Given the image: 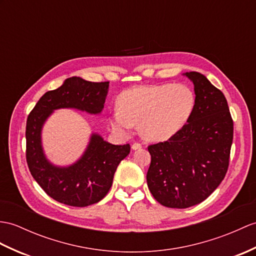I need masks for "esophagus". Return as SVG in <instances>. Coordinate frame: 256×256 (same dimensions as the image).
I'll use <instances>...</instances> for the list:
<instances>
[{"mask_svg":"<svg viewBox=\"0 0 256 256\" xmlns=\"http://www.w3.org/2000/svg\"><path fill=\"white\" fill-rule=\"evenodd\" d=\"M140 148H142V144H140V142H133L132 144L133 150H140Z\"/></svg>","mask_w":256,"mask_h":256,"instance_id":"1","label":"esophagus"}]
</instances>
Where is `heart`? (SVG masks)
Masks as SVG:
<instances>
[{
	"mask_svg": "<svg viewBox=\"0 0 256 256\" xmlns=\"http://www.w3.org/2000/svg\"><path fill=\"white\" fill-rule=\"evenodd\" d=\"M111 112L110 124L114 130L128 135L136 123L148 140L171 138L186 126L195 106V94L184 84L140 86L128 89L118 98Z\"/></svg>",
	"mask_w": 256,
	"mask_h": 256,
	"instance_id": "heart-1",
	"label": "heart"
}]
</instances>
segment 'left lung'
I'll return each instance as SVG.
<instances>
[{"label":"left lung","instance_id":"obj_1","mask_svg":"<svg viewBox=\"0 0 256 256\" xmlns=\"http://www.w3.org/2000/svg\"><path fill=\"white\" fill-rule=\"evenodd\" d=\"M183 75L194 84L193 114L168 140L148 146V188L158 203L170 208L200 204L215 191L227 174L234 138L224 94L203 74Z\"/></svg>","mask_w":256,"mask_h":256}]
</instances>
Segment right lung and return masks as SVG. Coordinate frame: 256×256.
<instances>
[{
	"label": "right lung",
	"mask_w": 256,
	"mask_h": 256,
	"mask_svg": "<svg viewBox=\"0 0 256 256\" xmlns=\"http://www.w3.org/2000/svg\"><path fill=\"white\" fill-rule=\"evenodd\" d=\"M109 82H92L70 77L46 92L29 114L26 124V159L29 171L44 191L62 204L85 207L102 200L112 186L118 164L130 150L128 144L112 145L92 133L82 156L73 164L58 167L46 159L41 130L54 110L70 108L99 114L108 94Z\"/></svg>",
	"instance_id": "obj_1"
}]
</instances>
